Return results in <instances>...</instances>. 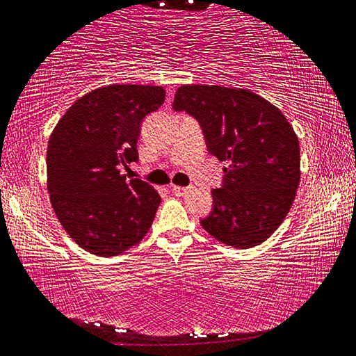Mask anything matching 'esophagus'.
<instances>
[{"instance_id": "esophagus-1", "label": "esophagus", "mask_w": 356, "mask_h": 356, "mask_svg": "<svg viewBox=\"0 0 356 356\" xmlns=\"http://www.w3.org/2000/svg\"><path fill=\"white\" fill-rule=\"evenodd\" d=\"M171 191L177 196H184L188 191V187H177V185H171Z\"/></svg>"}]
</instances>
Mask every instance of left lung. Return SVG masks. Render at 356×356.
<instances>
[{"label": "left lung", "instance_id": "left-lung-1", "mask_svg": "<svg viewBox=\"0 0 356 356\" xmlns=\"http://www.w3.org/2000/svg\"><path fill=\"white\" fill-rule=\"evenodd\" d=\"M200 122L223 168L222 188L201 227L223 244L250 249L284 222L300 185V140L269 101L244 88L182 86L172 103Z\"/></svg>", "mask_w": 356, "mask_h": 356}]
</instances>
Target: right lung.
I'll list each match as a JSON object with an SVG mask.
<instances>
[{
  "instance_id": "add662e5",
  "label": "right lung",
  "mask_w": 356,
  "mask_h": 356,
  "mask_svg": "<svg viewBox=\"0 0 356 356\" xmlns=\"http://www.w3.org/2000/svg\"><path fill=\"white\" fill-rule=\"evenodd\" d=\"M156 86L101 87L79 98L60 118L47 145V190L61 227L79 247L98 257L139 244L161 198L120 168L138 161L144 117L165 103Z\"/></svg>"
}]
</instances>
